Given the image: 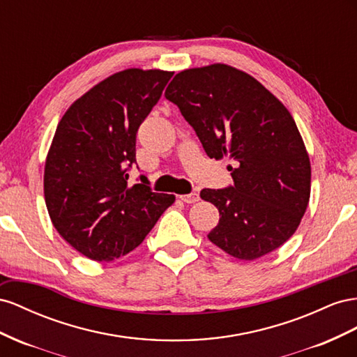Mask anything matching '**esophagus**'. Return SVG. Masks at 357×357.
<instances>
[{
	"label": "esophagus",
	"mask_w": 357,
	"mask_h": 357,
	"mask_svg": "<svg viewBox=\"0 0 357 357\" xmlns=\"http://www.w3.org/2000/svg\"><path fill=\"white\" fill-rule=\"evenodd\" d=\"M179 199H181L182 202H185V203H196V202L200 200V196H199V192L192 191V192H190V195H182V196H179Z\"/></svg>",
	"instance_id": "obj_1"
}]
</instances>
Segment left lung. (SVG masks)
<instances>
[{
    "instance_id": "8db88e82",
    "label": "left lung",
    "mask_w": 357,
    "mask_h": 357,
    "mask_svg": "<svg viewBox=\"0 0 357 357\" xmlns=\"http://www.w3.org/2000/svg\"><path fill=\"white\" fill-rule=\"evenodd\" d=\"M209 158L233 160V185L203 188L220 221L209 241L241 260L281 247L307 211L311 165L296 122L259 80L226 64L181 71L166 89Z\"/></svg>"
}]
</instances>
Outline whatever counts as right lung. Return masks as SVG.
Wrapping results in <instances>:
<instances>
[{
    "label": "right lung",
    "instance_id": "add662e5",
    "mask_svg": "<svg viewBox=\"0 0 357 357\" xmlns=\"http://www.w3.org/2000/svg\"><path fill=\"white\" fill-rule=\"evenodd\" d=\"M172 71L128 68L91 88L56 127L45 165V200L54 227L85 257L110 261L144 242L173 195L149 181L128 184L136 135Z\"/></svg>",
    "mask_w": 357,
    "mask_h": 357
}]
</instances>
